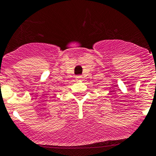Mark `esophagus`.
Masks as SVG:
<instances>
[{"label": "esophagus", "mask_w": 156, "mask_h": 156, "mask_svg": "<svg viewBox=\"0 0 156 156\" xmlns=\"http://www.w3.org/2000/svg\"><path fill=\"white\" fill-rule=\"evenodd\" d=\"M81 78H82V76H81V75H78V76L75 77V80H76L77 81H81Z\"/></svg>", "instance_id": "obj_1"}]
</instances>
